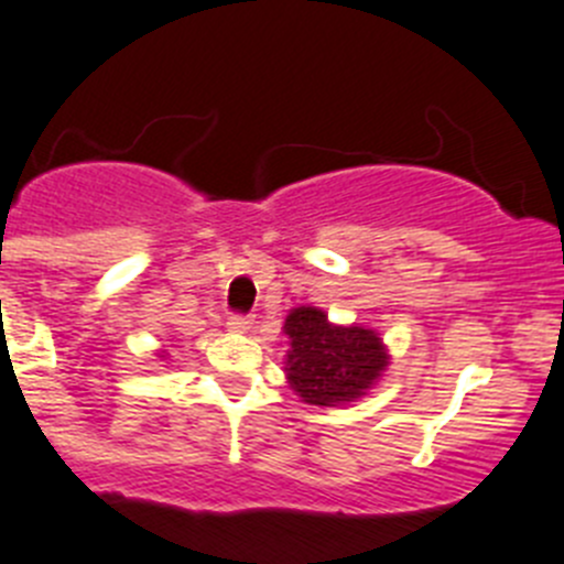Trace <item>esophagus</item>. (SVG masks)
<instances>
[{
  "instance_id": "esophagus-1",
  "label": "esophagus",
  "mask_w": 564,
  "mask_h": 564,
  "mask_svg": "<svg viewBox=\"0 0 564 564\" xmlns=\"http://www.w3.org/2000/svg\"><path fill=\"white\" fill-rule=\"evenodd\" d=\"M250 328H252V317H245V314H234V317L228 319V330H234V334H247Z\"/></svg>"
}]
</instances>
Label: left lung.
<instances>
[{
  "label": "left lung",
  "instance_id": "1",
  "mask_svg": "<svg viewBox=\"0 0 564 564\" xmlns=\"http://www.w3.org/2000/svg\"><path fill=\"white\" fill-rule=\"evenodd\" d=\"M289 387L308 406H347L381 381L387 345L365 325H334L317 306H297L283 323Z\"/></svg>",
  "mask_w": 564,
  "mask_h": 564
}]
</instances>
